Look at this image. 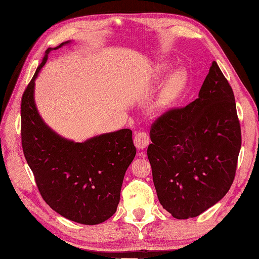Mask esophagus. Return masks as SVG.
Instances as JSON below:
<instances>
[{
	"mask_svg": "<svg viewBox=\"0 0 259 259\" xmlns=\"http://www.w3.org/2000/svg\"><path fill=\"white\" fill-rule=\"evenodd\" d=\"M134 142H135V146L137 147V149L144 150L145 148H147L148 145H149L150 138L145 131H139V133L136 134Z\"/></svg>",
	"mask_w": 259,
	"mask_h": 259,
	"instance_id": "1",
	"label": "esophagus"
}]
</instances>
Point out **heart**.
Instances as JSON below:
<instances>
[{
	"label": "heart",
	"instance_id": "heart-1",
	"mask_svg": "<svg viewBox=\"0 0 259 259\" xmlns=\"http://www.w3.org/2000/svg\"><path fill=\"white\" fill-rule=\"evenodd\" d=\"M166 69V65H161L160 67V71H164ZM186 73L181 70L174 71V72L170 74L163 91V104H169L183 92L186 85Z\"/></svg>",
	"mask_w": 259,
	"mask_h": 259
}]
</instances>
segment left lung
Here are the masks:
<instances>
[{
  "mask_svg": "<svg viewBox=\"0 0 259 259\" xmlns=\"http://www.w3.org/2000/svg\"><path fill=\"white\" fill-rule=\"evenodd\" d=\"M147 150L158 199L172 217L199 216L232 186L241 146L232 87L216 62L188 106L152 123Z\"/></svg>",
  "mask_w": 259,
  "mask_h": 259,
  "instance_id": "obj_1",
  "label": "left lung"
}]
</instances>
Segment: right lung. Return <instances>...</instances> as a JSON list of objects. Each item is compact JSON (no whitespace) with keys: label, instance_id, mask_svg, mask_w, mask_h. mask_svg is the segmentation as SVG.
<instances>
[{"label":"right lung","instance_id":"obj_1","mask_svg":"<svg viewBox=\"0 0 259 259\" xmlns=\"http://www.w3.org/2000/svg\"><path fill=\"white\" fill-rule=\"evenodd\" d=\"M69 43L48 49L22 96V148L37 189L48 205L70 221L97 225L106 222L117 210L125 170L137 150L130 129L74 142L54 133L38 114L34 81L49 52Z\"/></svg>","mask_w":259,"mask_h":259}]
</instances>
